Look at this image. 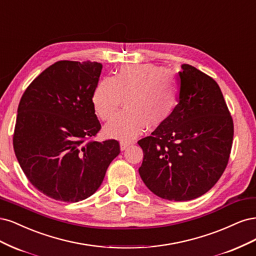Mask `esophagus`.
Listing matches in <instances>:
<instances>
[{
  "instance_id": "1",
  "label": "esophagus",
  "mask_w": 256,
  "mask_h": 256,
  "mask_svg": "<svg viewBox=\"0 0 256 256\" xmlns=\"http://www.w3.org/2000/svg\"><path fill=\"white\" fill-rule=\"evenodd\" d=\"M132 144H130V142H122L121 144H120V149L122 150V151H124V150H126Z\"/></svg>"
}]
</instances>
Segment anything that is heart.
I'll return each mask as SVG.
<instances>
[{"mask_svg": "<svg viewBox=\"0 0 256 256\" xmlns=\"http://www.w3.org/2000/svg\"><path fill=\"white\" fill-rule=\"evenodd\" d=\"M178 80L174 73L152 64H126L112 78H104L92 94L96 116L103 121L116 114L122 100L124 112L105 126V133L121 140L142 134L146 126L158 128L176 110Z\"/></svg>", "mask_w": 256, "mask_h": 256, "instance_id": "b5f03b06", "label": "heart"}]
</instances>
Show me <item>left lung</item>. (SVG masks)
<instances>
[{
    "mask_svg": "<svg viewBox=\"0 0 256 256\" xmlns=\"http://www.w3.org/2000/svg\"><path fill=\"white\" fill-rule=\"evenodd\" d=\"M178 72V103L151 136L140 139L139 174L162 199L188 201L215 185L232 149L234 124L216 80L190 64Z\"/></svg>",
    "mask_w": 256,
    "mask_h": 256,
    "instance_id": "1",
    "label": "left lung"
}]
</instances>
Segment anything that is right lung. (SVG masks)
<instances>
[{"instance_id": "add662e5", "label": "right lung", "mask_w": 256, "mask_h": 256, "mask_svg": "<svg viewBox=\"0 0 256 256\" xmlns=\"http://www.w3.org/2000/svg\"><path fill=\"white\" fill-rule=\"evenodd\" d=\"M101 71L96 62L60 60L41 72L20 100L14 154L30 184L51 199H87L120 153L118 140L94 139L101 130L92 105Z\"/></svg>"}]
</instances>
